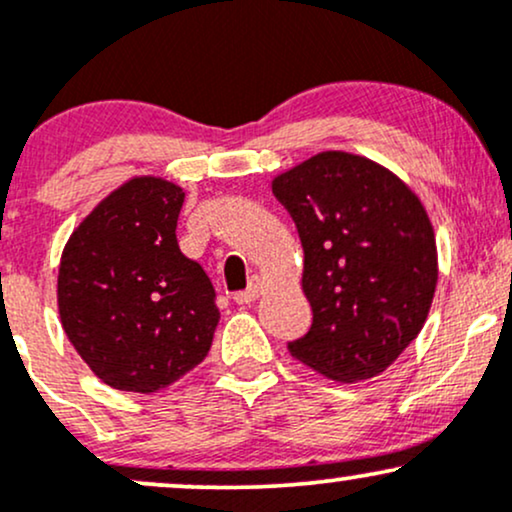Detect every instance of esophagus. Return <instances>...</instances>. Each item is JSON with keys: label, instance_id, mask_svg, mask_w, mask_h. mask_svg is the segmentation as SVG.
I'll list each match as a JSON object with an SVG mask.
<instances>
[{"label": "esophagus", "instance_id": "obj_1", "mask_svg": "<svg viewBox=\"0 0 512 512\" xmlns=\"http://www.w3.org/2000/svg\"><path fill=\"white\" fill-rule=\"evenodd\" d=\"M262 291H264V279H262V276L255 274V276H252V279H250L248 289L238 291L236 296H233V301L240 303V305H248V303H252V301H257Z\"/></svg>", "mask_w": 512, "mask_h": 512}]
</instances>
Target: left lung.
I'll return each instance as SVG.
<instances>
[{
  "label": "left lung",
  "instance_id": "8db88e82",
  "mask_svg": "<svg viewBox=\"0 0 512 512\" xmlns=\"http://www.w3.org/2000/svg\"><path fill=\"white\" fill-rule=\"evenodd\" d=\"M303 245L313 325L293 358L337 383L385 373L419 337L438 284V248L421 197L390 168L322 151L272 180Z\"/></svg>",
  "mask_w": 512,
  "mask_h": 512
}]
</instances>
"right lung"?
Listing matches in <instances>:
<instances>
[{
  "mask_svg": "<svg viewBox=\"0 0 512 512\" xmlns=\"http://www.w3.org/2000/svg\"><path fill=\"white\" fill-rule=\"evenodd\" d=\"M180 185L134 175L74 228L62 250L64 334L105 385L151 392L209 354L219 308L202 264L182 255Z\"/></svg>",
  "mask_w": 512,
  "mask_h": 512,
  "instance_id": "1",
  "label": "right lung"
}]
</instances>
